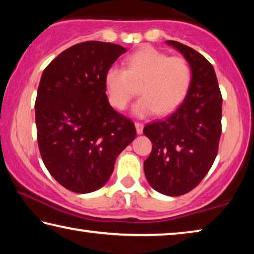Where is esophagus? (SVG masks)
Listing matches in <instances>:
<instances>
[{
  "label": "esophagus",
  "mask_w": 254,
  "mask_h": 254,
  "mask_svg": "<svg viewBox=\"0 0 254 254\" xmlns=\"http://www.w3.org/2000/svg\"><path fill=\"white\" fill-rule=\"evenodd\" d=\"M134 126H135V128H136L137 134H142V132H143V124L142 123H139V122H135Z\"/></svg>",
  "instance_id": "34e87169"
}]
</instances>
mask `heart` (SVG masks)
<instances>
[{"instance_id": "b5f03b06", "label": "heart", "mask_w": 254, "mask_h": 254, "mask_svg": "<svg viewBox=\"0 0 254 254\" xmlns=\"http://www.w3.org/2000/svg\"><path fill=\"white\" fill-rule=\"evenodd\" d=\"M192 70L183 57L143 47L126 58V68L112 65L105 72L104 84L110 104L123 111L135 95L140 85L142 97L132 107L137 118L174 112L190 89Z\"/></svg>"}]
</instances>
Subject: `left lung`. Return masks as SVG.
Wrapping results in <instances>:
<instances>
[{
	"instance_id": "left-lung-1",
	"label": "left lung",
	"mask_w": 254,
	"mask_h": 254,
	"mask_svg": "<svg viewBox=\"0 0 254 254\" xmlns=\"http://www.w3.org/2000/svg\"><path fill=\"white\" fill-rule=\"evenodd\" d=\"M189 63L190 89L173 114L143 128L152 143L144 161L148 183L160 194L180 196L198 185L216 158L222 133V95L215 70L190 47L168 40Z\"/></svg>"
}]
</instances>
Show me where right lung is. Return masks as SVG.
<instances>
[{"mask_svg": "<svg viewBox=\"0 0 254 254\" xmlns=\"http://www.w3.org/2000/svg\"><path fill=\"white\" fill-rule=\"evenodd\" d=\"M127 53L122 46L86 41L63 51L38 87V145L46 168L68 190L104 186L115 160L136 135L134 124L110 105L104 76Z\"/></svg>", "mask_w": 254, "mask_h": 254, "instance_id": "1", "label": "right lung"}]
</instances>
